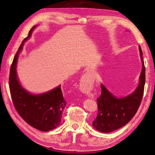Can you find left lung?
Masks as SVG:
<instances>
[{
  "label": "left lung",
  "mask_w": 155,
  "mask_h": 155,
  "mask_svg": "<svg viewBox=\"0 0 155 155\" xmlns=\"http://www.w3.org/2000/svg\"><path fill=\"white\" fill-rule=\"evenodd\" d=\"M142 69L140 76L139 83L135 90L123 97L115 96L101 84V95L97 99L98 115L93 121V127L102 133H110L124 127L134 117L142 100L145 85V72L143 54L140 46H139Z\"/></svg>",
  "instance_id": "obj_1"
}]
</instances>
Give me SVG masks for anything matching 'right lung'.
<instances>
[{
    "label": "right lung",
    "mask_w": 155,
    "mask_h": 155,
    "mask_svg": "<svg viewBox=\"0 0 155 155\" xmlns=\"http://www.w3.org/2000/svg\"><path fill=\"white\" fill-rule=\"evenodd\" d=\"M36 27L34 26L30 30L14 57L10 69L9 90L15 108L23 120L36 129L48 131L61 124L62 113L67 104L61 85L44 93H30L20 84L16 70L19 54Z\"/></svg>",
    "instance_id": "add662e5"
}]
</instances>
